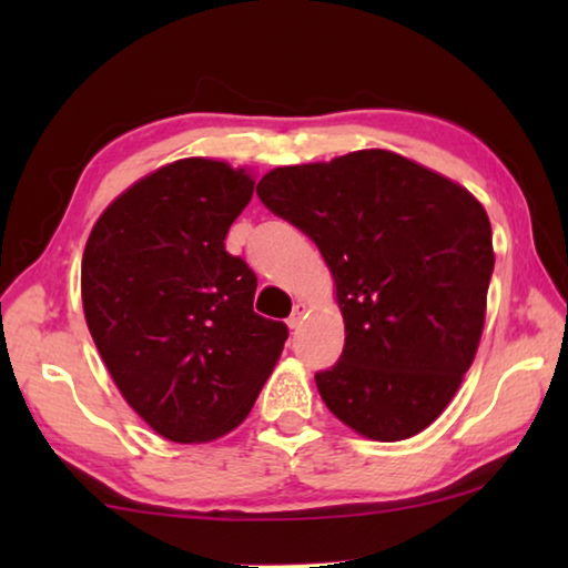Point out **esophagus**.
Masks as SVG:
<instances>
[{"mask_svg": "<svg viewBox=\"0 0 568 568\" xmlns=\"http://www.w3.org/2000/svg\"><path fill=\"white\" fill-rule=\"evenodd\" d=\"M305 315H307V305L297 301V303L293 305L291 318H287V325H291V328H301V323L305 321Z\"/></svg>", "mask_w": 568, "mask_h": 568, "instance_id": "34e87169", "label": "esophagus"}]
</instances>
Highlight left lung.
Masks as SVG:
<instances>
[{
	"label": "left lung",
	"instance_id": "obj_1",
	"mask_svg": "<svg viewBox=\"0 0 568 568\" xmlns=\"http://www.w3.org/2000/svg\"><path fill=\"white\" fill-rule=\"evenodd\" d=\"M261 203L318 245L345 321L315 373L335 418L373 440L428 428L456 396L484 331L491 223L466 187L388 150L275 168Z\"/></svg>",
	"mask_w": 568,
	"mask_h": 568
}]
</instances>
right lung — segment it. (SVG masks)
Masks as SVG:
<instances>
[{
    "mask_svg": "<svg viewBox=\"0 0 568 568\" xmlns=\"http://www.w3.org/2000/svg\"><path fill=\"white\" fill-rule=\"evenodd\" d=\"M255 182L187 158L122 192L82 255V305L112 381L175 444L230 434L271 376L287 325L253 311L257 277L225 250Z\"/></svg>",
    "mask_w": 568,
    "mask_h": 568,
    "instance_id": "right-lung-1",
    "label": "right lung"
}]
</instances>
